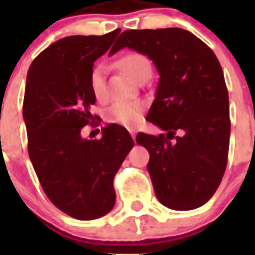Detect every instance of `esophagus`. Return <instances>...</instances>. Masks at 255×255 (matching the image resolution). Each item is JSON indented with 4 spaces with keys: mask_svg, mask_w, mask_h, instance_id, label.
Instances as JSON below:
<instances>
[{
    "mask_svg": "<svg viewBox=\"0 0 255 255\" xmlns=\"http://www.w3.org/2000/svg\"><path fill=\"white\" fill-rule=\"evenodd\" d=\"M130 134H131L132 139H135V135H136V131H135V130H130Z\"/></svg>",
    "mask_w": 255,
    "mask_h": 255,
    "instance_id": "34e87169",
    "label": "esophagus"
}]
</instances>
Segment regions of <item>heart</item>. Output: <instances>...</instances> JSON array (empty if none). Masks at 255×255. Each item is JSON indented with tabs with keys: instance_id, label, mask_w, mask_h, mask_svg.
Masks as SVG:
<instances>
[{
	"instance_id": "b5f03b06",
	"label": "heart",
	"mask_w": 255,
	"mask_h": 255,
	"mask_svg": "<svg viewBox=\"0 0 255 255\" xmlns=\"http://www.w3.org/2000/svg\"><path fill=\"white\" fill-rule=\"evenodd\" d=\"M116 65L135 82H138L139 79L144 76H150L152 73V64L149 58L139 52L125 53L116 61ZM105 73V65H97L92 70L89 78L91 89L97 100H103L106 97ZM143 111L144 103L140 101H115L107 110L106 119L112 124L131 128L139 123Z\"/></svg>"
}]
</instances>
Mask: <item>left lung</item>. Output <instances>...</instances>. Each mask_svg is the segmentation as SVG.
<instances>
[{"instance_id": "left-lung-1", "label": "left lung", "mask_w": 255, "mask_h": 255, "mask_svg": "<svg viewBox=\"0 0 255 255\" xmlns=\"http://www.w3.org/2000/svg\"><path fill=\"white\" fill-rule=\"evenodd\" d=\"M124 47L148 56L159 74L147 120L166 134L136 135V143L149 152L155 197L175 211L203 206L224 177L231 130L217 57L203 40L180 28L125 30L110 55Z\"/></svg>"}]
</instances>
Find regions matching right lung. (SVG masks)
I'll list each match as a JSON object with an SVG mask.
<instances>
[{
  "instance_id": "1",
  "label": "right lung",
  "mask_w": 255,
  "mask_h": 255,
  "mask_svg": "<svg viewBox=\"0 0 255 255\" xmlns=\"http://www.w3.org/2000/svg\"><path fill=\"white\" fill-rule=\"evenodd\" d=\"M119 33L58 39L34 58L26 76L22 117L29 157L48 199L76 220L100 218L114 208V177L134 147L117 124L103 128L101 139L82 136L97 119L89 83L94 61Z\"/></svg>"
}]
</instances>
